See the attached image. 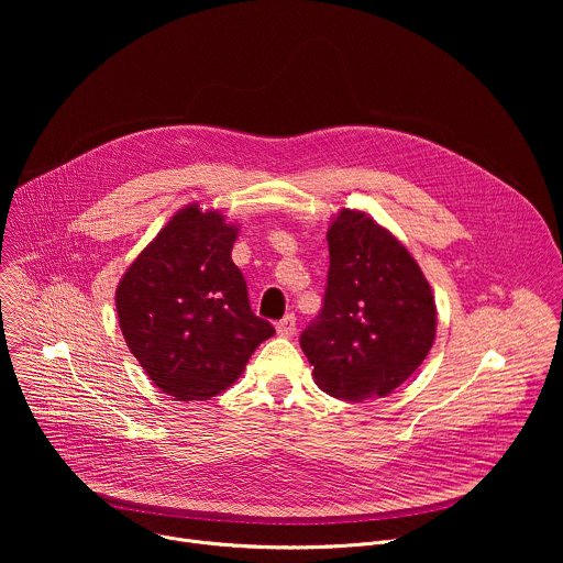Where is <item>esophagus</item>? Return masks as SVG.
<instances>
[{"label": "esophagus", "mask_w": 563, "mask_h": 563, "mask_svg": "<svg viewBox=\"0 0 563 563\" xmlns=\"http://www.w3.org/2000/svg\"><path fill=\"white\" fill-rule=\"evenodd\" d=\"M276 332H278L280 336H285V339L294 336V332H296V316H294V313L283 316V318L278 320V323H276Z\"/></svg>", "instance_id": "34e87169"}]
</instances>
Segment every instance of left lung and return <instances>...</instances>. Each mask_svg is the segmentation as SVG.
<instances>
[{"instance_id":"1","label":"left lung","mask_w":563,"mask_h":563,"mask_svg":"<svg viewBox=\"0 0 563 563\" xmlns=\"http://www.w3.org/2000/svg\"><path fill=\"white\" fill-rule=\"evenodd\" d=\"M328 245L323 307L300 347L320 389L363 404L387 396L426 361L437 334L434 296L410 252L365 213L343 209Z\"/></svg>"}]
</instances>
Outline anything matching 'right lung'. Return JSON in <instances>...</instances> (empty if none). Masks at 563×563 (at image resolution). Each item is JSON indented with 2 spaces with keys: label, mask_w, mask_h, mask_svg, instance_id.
<instances>
[{
  "label": "right lung",
  "mask_w": 563,
  "mask_h": 563,
  "mask_svg": "<svg viewBox=\"0 0 563 563\" xmlns=\"http://www.w3.org/2000/svg\"><path fill=\"white\" fill-rule=\"evenodd\" d=\"M235 227L191 205L135 258L115 294L120 330L148 378L176 400H207L276 334L231 261Z\"/></svg>",
  "instance_id": "obj_1"
}]
</instances>
